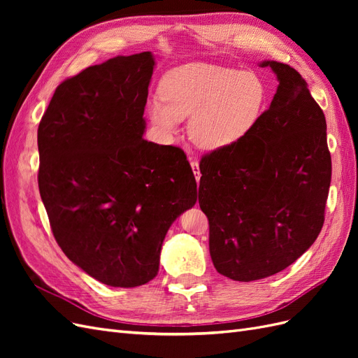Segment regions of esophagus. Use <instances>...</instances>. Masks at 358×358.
<instances>
[{
	"instance_id": "34e87169",
	"label": "esophagus",
	"mask_w": 358,
	"mask_h": 358,
	"mask_svg": "<svg viewBox=\"0 0 358 358\" xmlns=\"http://www.w3.org/2000/svg\"><path fill=\"white\" fill-rule=\"evenodd\" d=\"M189 162H191V169H192V171H194V175H196V179H197V182H199V180H200L199 161H197V159H189Z\"/></svg>"
}]
</instances>
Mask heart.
I'll return each mask as SVG.
<instances>
[{"label": "heart", "instance_id": "heart-1", "mask_svg": "<svg viewBox=\"0 0 358 358\" xmlns=\"http://www.w3.org/2000/svg\"><path fill=\"white\" fill-rule=\"evenodd\" d=\"M162 103L149 104V117L161 134L173 136L179 121L191 116L188 131L203 149L239 142L258 122L267 91L251 71L191 64L170 71L159 86Z\"/></svg>", "mask_w": 358, "mask_h": 358}]
</instances>
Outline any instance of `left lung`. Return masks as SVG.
I'll list each match as a JSON object with an SVG mask.
<instances>
[{
	"instance_id": "1",
	"label": "left lung",
	"mask_w": 358,
	"mask_h": 358,
	"mask_svg": "<svg viewBox=\"0 0 358 358\" xmlns=\"http://www.w3.org/2000/svg\"><path fill=\"white\" fill-rule=\"evenodd\" d=\"M259 66L279 80L268 109L248 136L200 161L213 266L241 282L272 276L308 251L331 180L326 116L308 83L287 64Z\"/></svg>"
}]
</instances>
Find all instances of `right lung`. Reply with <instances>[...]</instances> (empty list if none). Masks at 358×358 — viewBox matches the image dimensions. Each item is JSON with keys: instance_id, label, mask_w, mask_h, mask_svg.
I'll use <instances>...</instances> for the list:
<instances>
[{"instance_id": "right-lung-1", "label": "right lung", "mask_w": 358, "mask_h": 358, "mask_svg": "<svg viewBox=\"0 0 358 358\" xmlns=\"http://www.w3.org/2000/svg\"><path fill=\"white\" fill-rule=\"evenodd\" d=\"M150 52L85 69L55 90L38 133V189L55 241L85 273L133 288L158 275L162 241L197 201L176 146L143 138Z\"/></svg>"}]
</instances>
